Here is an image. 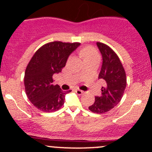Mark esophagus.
<instances>
[{"label": "esophagus", "mask_w": 152, "mask_h": 152, "mask_svg": "<svg viewBox=\"0 0 152 152\" xmlns=\"http://www.w3.org/2000/svg\"><path fill=\"white\" fill-rule=\"evenodd\" d=\"M76 93L78 94V95H81L82 94H83V91H81L80 89H76Z\"/></svg>", "instance_id": "esophagus-1"}]
</instances>
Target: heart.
I'll list each match as a JSON object with an SVG mask.
<instances>
[{
    "label": "heart",
    "instance_id": "heart-1",
    "mask_svg": "<svg viewBox=\"0 0 152 152\" xmlns=\"http://www.w3.org/2000/svg\"><path fill=\"white\" fill-rule=\"evenodd\" d=\"M80 54L84 60L98 56L96 51L91 47H86V48H83L80 52Z\"/></svg>",
    "mask_w": 152,
    "mask_h": 152
}]
</instances>
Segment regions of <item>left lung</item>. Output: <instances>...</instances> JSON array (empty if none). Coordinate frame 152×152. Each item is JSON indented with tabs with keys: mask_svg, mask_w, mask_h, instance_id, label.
I'll list each match as a JSON object with an SVG mask.
<instances>
[{
	"mask_svg": "<svg viewBox=\"0 0 152 152\" xmlns=\"http://www.w3.org/2000/svg\"><path fill=\"white\" fill-rule=\"evenodd\" d=\"M102 56V65L99 79L103 82L102 95L95 97L88 109L96 114L109 111L120 102L126 86V73L118 56L104 43L97 42Z\"/></svg>",
	"mask_w": 152,
	"mask_h": 152,
	"instance_id": "left-lung-1",
	"label": "left lung"
}]
</instances>
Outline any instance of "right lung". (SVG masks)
I'll return each instance as SVG.
<instances>
[{
	"label": "right lung",
	"mask_w": 152,
	"mask_h": 152,
	"mask_svg": "<svg viewBox=\"0 0 152 152\" xmlns=\"http://www.w3.org/2000/svg\"><path fill=\"white\" fill-rule=\"evenodd\" d=\"M80 43L54 41L43 45L35 53L28 64L24 76L26 93L30 102L43 112H53L64 105L66 94L53 84V76L66 66L69 56Z\"/></svg>",
	"instance_id": "right-lung-1"
}]
</instances>
